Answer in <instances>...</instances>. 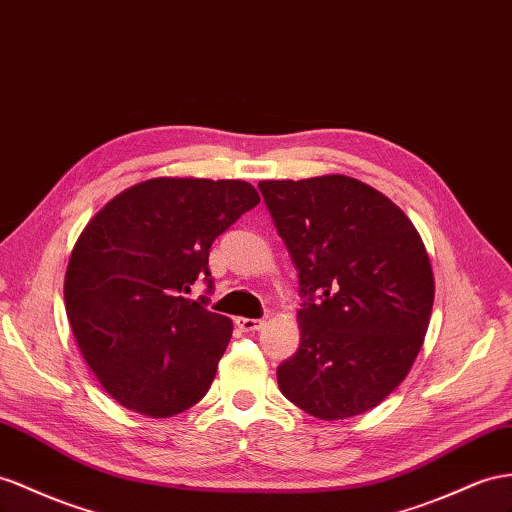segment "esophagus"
Wrapping results in <instances>:
<instances>
[{
    "mask_svg": "<svg viewBox=\"0 0 512 512\" xmlns=\"http://www.w3.org/2000/svg\"><path fill=\"white\" fill-rule=\"evenodd\" d=\"M235 324H238V329L244 331V333H251V331H257L261 329V324H264V320H255V318H235Z\"/></svg>",
    "mask_w": 512,
    "mask_h": 512,
    "instance_id": "1",
    "label": "esophagus"
}]
</instances>
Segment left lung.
I'll list each match as a JSON object with an SVG mask.
<instances>
[{
    "instance_id": "1",
    "label": "left lung",
    "mask_w": 512,
    "mask_h": 512,
    "mask_svg": "<svg viewBox=\"0 0 512 512\" xmlns=\"http://www.w3.org/2000/svg\"><path fill=\"white\" fill-rule=\"evenodd\" d=\"M298 272L300 346L277 368L283 396L333 422L396 389L424 344L435 279L413 222L365 183L261 181Z\"/></svg>"
}]
</instances>
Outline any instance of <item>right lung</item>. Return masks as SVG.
<instances>
[{
	"label": "right lung",
	"instance_id": "obj_1",
	"mask_svg": "<svg viewBox=\"0 0 512 512\" xmlns=\"http://www.w3.org/2000/svg\"><path fill=\"white\" fill-rule=\"evenodd\" d=\"M259 203L251 183L157 177L136 183L88 222L69 259L64 303L88 368L110 396L149 417L199 402L233 324L188 298L212 292L209 248Z\"/></svg>",
	"mask_w": 512,
	"mask_h": 512
}]
</instances>
